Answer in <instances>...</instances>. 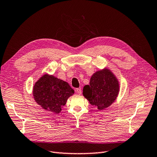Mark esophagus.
I'll list each match as a JSON object with an SVG mask.
<instances>
[{"label":"esophagus","mask_w":157,"mask_h":157,"mask_svg":"<svg viewBox=\"0 0 157 157\" xmlns=\"http://www.w3.org/2000/svg\"><path fill=\"white\" fill-rule=\"evenodd\" d=\"M75 92H77L78 94H81L82 93V90L80 88H76L75 89Z\"/></svg>","instance_id":"esophagus-1"}]
</instances>
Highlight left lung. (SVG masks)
Listing matches in <instances>:
<instances>
[{
  "label": "left lung",
  "instance_id": "1",
  "mask_svg": "<svg viewBox=\"0 0 157 157\" xmlns=\"http://www.w3.org/2000/svg\"><path fill=\"white\" fill-rule=\"evenodd\" d=\"M119 90L118 80L110 69L105 67L92 75L90 85L84 86L82 94L92 105L101 111L115 101Z\"/></svg>",
  "mask_w": 157,
  "mask_h": 157
}]
</instances>
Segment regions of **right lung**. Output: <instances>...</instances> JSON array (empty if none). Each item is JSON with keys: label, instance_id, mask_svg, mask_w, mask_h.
<instances>
[{"label": "right lung", "instance_id": "add662e5", "mask_svg": "<svg viewBox=\"0 0 157 157\" xmlns=\"http://www.w3.org/2000/svg\"><path fill=\"white\" fill-rule=\"evenodd\" d=\"M74 90L64 80L49 74H44L35 83L33 96L35 101L45 111L58 114L73 96Z\"/></svg>", "mask_w": 157, "mask_h": 157}]
</instances>
